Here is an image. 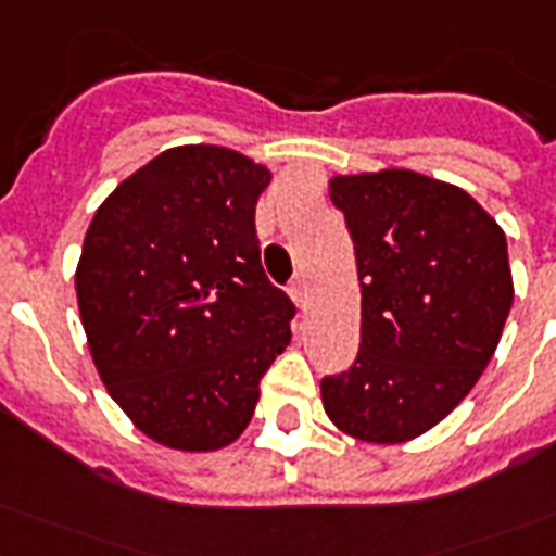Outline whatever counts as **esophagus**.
<instances>
[{
  "instance_id": "34e87169",
  "label": "esophagus",
  "mask_w": 556,
  "mask_h": 556,
  "mask_svg": "<svg viewBox=\"0 0 556 556\" xmlns=\"http://www.w3.org/2000/svg\"><path fill=\"white\" fill-rule=\"evenodd\" d=\"M288 294H291L296 308L305 312V305H308V282H305V277H296L294 282H291V288H288Z\"/></svg>"
}]
</instances>
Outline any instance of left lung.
Segmentation results:
<instances>
[{
  "mask_svg": "<svg viewBox=\"0 0 556 556\" xmlns=\"http://www.w3.org/2000/svg\"><path fill=\"white\" fill-rule=\"evenodd\" d=\"M361 279V352L323 378L331 424L401 444L456 409L491 364L514 303L508 242L462 187L413 169L329 181Z\"/></svg>",
  "mask_w": 556,
  "mask_h": 556,
  "instance_id": "1",
  "label": "left lung"
}]
</instances>
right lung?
<instances>
[{"mask_svg": "<svg viewBox=\"0 0 556 556\" xmlns=\"http://www.w3.org/2000/svg\"><path fill=\"white\" fill-rule=\"evenodd\" d=\"M268 181L242 152L173 147L121 181L86 230L74 286L91 361L164 447L239 439L291 343L296 308L265 277L253 225Z\"/></svg>", "mask_w": 556, "mask_h": 556, "instance_id": "1", "label": "right lung"}]
</instances>
